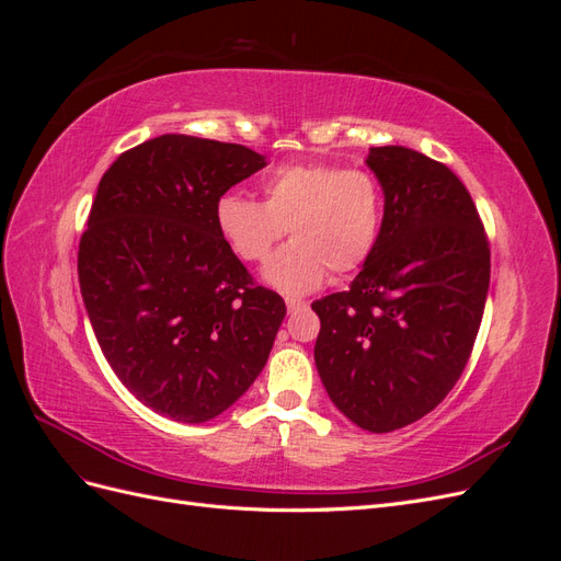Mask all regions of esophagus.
Instances as JSON below:
<instances>
[{"label": "esophagus", "mask_w": 561, "mask_h": 561, "mask_svg": "<svg viewBox=\"0 0 561 561\" xmlns=\"http://www.w3.org/2000/svg\"><path fill=\"white\" fill-rule=\"evenodd\" d=\"M285 307H287V311L295 313V311L307 309L309 304H307V301H301V299H295V297H285Z\"/></svg>", "instance_id": "obj_1"}]
</instances>
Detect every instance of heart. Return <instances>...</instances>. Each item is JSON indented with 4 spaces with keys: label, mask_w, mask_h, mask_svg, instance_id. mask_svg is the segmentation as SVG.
Instances as JSON below:
<instances>
[{
    "label": "heart",
    "mask_w": 561,
    "mask_h": 561,
    "mask_svg": "<svg viewBox=\"0 0 561 561\" xmlns=\"http://www.w3.org/2000/svg\"><path fill=\"white\" fill-rule=\"evenodd\" d=\"M264 203L227 192L215 203V227L243 262L268 257L285 231L295 241L278 250L262 271L266 285L307 295L334 274L358 268L377 245L383 198L365 171L330 163H290L262 182Z\"/></svg>",
    "instance_id": "heart-1"
}]
</instances>
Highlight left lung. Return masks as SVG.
Instances as JSON below:
<instances>
[{
	"mask_svg": "<svg viewBox=\"0 0 561 561\" xmlns=\"http://www.w3.org/2000/svg\"><path fill=\"white\" fill-rule=\"evenodd\" d=\"M383 190L375 250L346 293L311 304L316 367L355 426L390 433L447 398L470 358L489 293L478 208L445 163L400 145L365 159Z\"/></svg>",
	"mask_w": 561,
	"mask_h": 561,
	"instance_id": "8db88e82",
	"label": "left lung"
}]
</instances>
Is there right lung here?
Segmentation results:
<instances>
[{
	"label": "right lung",
	"mask_w": 561,
	"mask_h": 561,
	"mask_svg": "<svg viewBox=\"0 0 561 561\" xmlns=\"http://www.w3.org/2000/svg\"><path fill=\"white\" fill-rule=\"evenodd\" d=\"M264 165L243 145L168 133L124 151L98 184L77 262L83 307L118 381L173 421L229 410L285 318L215 227L217 198Z\"/></svg>",
	"instance_id": "obj_1"
}]
</instances>
